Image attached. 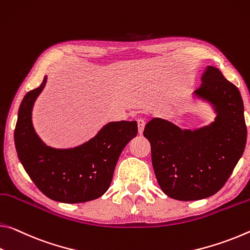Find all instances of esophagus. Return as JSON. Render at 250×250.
Returning <instances> with one entry per match:
<instances>
[{
    "label": "esophagus",
    "instance_id": "1",
    "mask_svg": "<svg viewBox=\"0 0 250 250\" xmlns=\"http://www.w3.org/2000/svg\"><path fill=\"white\" fill-rule=\"evenodd\" d=\"M137 124H138V132H139V134H142V132H144L145 126H146L145 119H141V118L138 119Z\"/></svg>",
    "mask_w": 250,
    "mask_h": 250
}]
</instances>
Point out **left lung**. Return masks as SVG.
Masks as SVG:
<instances>
[{"label":"left lung","instance_id":"obj_1","mask_svg":"<svg viewBox=\"0 0 250 250\" xmlns=\"http://www.w3.org/2000/svg\"><path fill=\"white\" fill-rule=\"evenodd\" d=\"M195 96L212 104L209 125L182 130L153 118L144 136L151 145L158 184L166 195L182 201L205 199L224 187L243 156L247 141L244 104L238 88L215 66H207Z\"/></svg>","mask_w":250,"mask_h":250}]
</instances>
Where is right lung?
Listing matches in <instances>:
<instances>
[{
	"instance_id": "1",
	"label": "right lung",
	"mask_w": 250,
	"mask_h": 250,
	"mask_svg": "<svg viewBox=\"0 0 250 250\" xmlns=\"http://www.w3.org/2000/svg\"><path fill=\"white\" fill-rule=\"evenodd\" d=\"M45 83L46 77L39 88L25 94L20 105L14 131L19 159L50 199L65 204L97 199L109 189L122 150L137 136V121L109 122L85 144L70 149L51 148L32 125L33 104Z\"/></svg>"
}]
</instances>
